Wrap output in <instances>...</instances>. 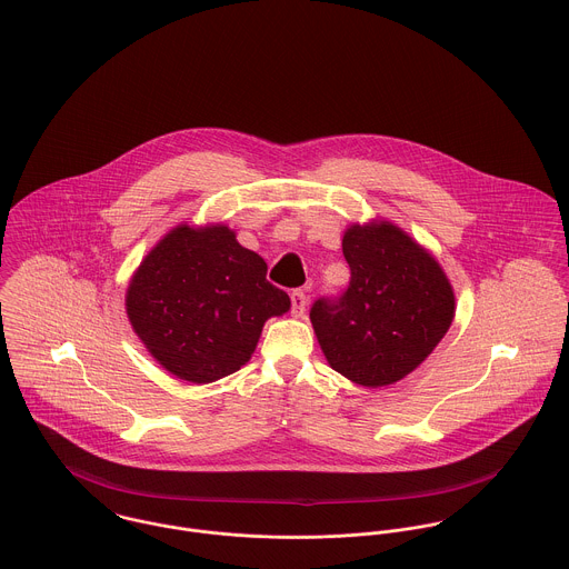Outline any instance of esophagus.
Returning a JSON list of instances; mask_svg holds the SVG:
<instances>
[{
	"mask_svg": "<svg viewBox=\"0 0 569 569\" xmlns=\"http://www.w3.org/2000/svg\"><path fill=\"white\" fill-rule=\"evenodd\" d=\"M290 303H292V315L295 317H301L306 312V306H308V297L303 290H295L290 295Z\"/></svg>",
	"mask_w": 569,
	"mask_h": 569,
	"instance_id": "esophagus-1",
	"label": "esophagus"
}]
</instances>
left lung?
Returning <instances> with one entry per match:
<instances>
[{
  "instance_id": "left-lung-1",
  "label": "left lung",
  "mask_w": 569,
  "mask_h": 569,
  "mask_svg": "<svg viewBox=\"0 0 569 569\" xmlns=\"http://www.w3.org/2000/svg\"><path fill=\"white\" fill-rule=\"evenodd\" d=\"M343 257L350 286L310 308L321 350L359 386L401 381L450 330L452 286L435 257L388 221L348 228Z\"/></svg>"
}]
</instances>
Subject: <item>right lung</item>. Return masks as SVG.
<instances>
[{"instance_id":"1","label":"right lung","mask_w":569,"mask_h":569,"mask_svg":"<svg viewBox=\"0 0 569 569\" xmlns=\"http://www.w3.org/2000/svg\"><path fill=\"white\" fill-rule=\"evenodd\" d=\"M266 261L226 226L168 232L134 272L126 312L148 352L172 375L210 383L254 352L263 323L290 310Z\"/></svg>"}]
</instances>
